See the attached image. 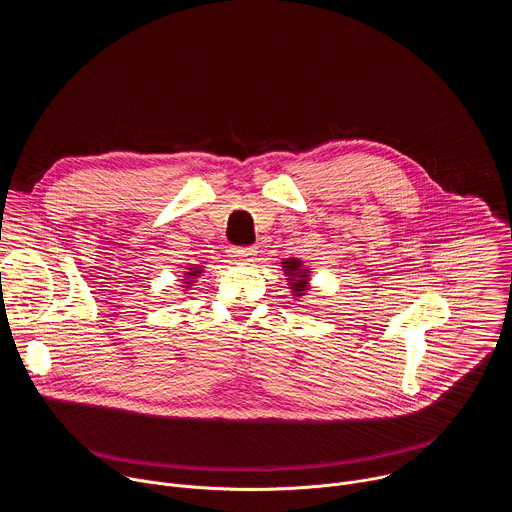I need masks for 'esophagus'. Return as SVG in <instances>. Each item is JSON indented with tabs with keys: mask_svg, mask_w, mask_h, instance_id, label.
Returning a JSON list of instances; mask_svg holds the SVG:
<instances>
[{
	"mask_svg": "<svg viewBox=\"0 0 512 512\" xmlns=\"http://www.w3.org/2000/svg\"><path fill=\"white\" fill-rule=\"evenodd\" d=\"M255 253H257L255 247H233L231 249V255L237 259H251Z\"/></svg>",
	"mask_w": 512,
	"mask_h": 512,
	"instance_id": "1",
	"label": "esophagus"
}]
</instances>
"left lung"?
Listing matches in <instances>:
<instances>
[{
    "mask_svg": "<svg viewBox=\"0 0 512 512\" xmlns=\"http://www.w3.org/2000/svg\"><path fill=\"white\" fill-rule=\"evenodd\" d=\"M302 263L300 261H283V267H285V273H287V279L291 281V287H294V294L296 296H304V289H306V269L300 267Z\"/></svg>",
    "mask_w": 512,
    "mask_h": 512,
    "instance_id": "left-lung-1",
    "label": "left lung"
}]
</instances>
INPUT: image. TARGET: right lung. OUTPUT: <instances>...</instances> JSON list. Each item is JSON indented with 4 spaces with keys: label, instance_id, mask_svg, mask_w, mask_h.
Instances as JSON below:
<instances>
[{
    "label": "right lung",
    "instance_id": "right-lung-1",
    "mask_svg": "<svg viewBox=\"0 0 512 512\" xmlns=\"http://www.w3.org/2000/svg\"><path fill=\"white\" fill-rule=\"evenodd\" d=\"M196 273H200V269H198V267H192V271H190V273H186V275H188L190 279H194V277H196ZM186 283H188V281H186Z\"/></svg>",
    "mask_w": 512,
    "mask_h": 512
}]
</instances>
